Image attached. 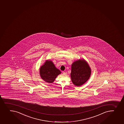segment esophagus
<instances>
[{
	"instance_id": "1",
	"label": "esophagus",
	"mask_w": 124,
	"mask_h": 124,
	"mask_svg": "<svg viewBox=\"0 0 124 124\" xmlns=\"http://www.w3.org/2000/svg\"><path fill=\"white\" fill-rule=\"evenodd\" d=\"M63 74H66L67 72H65V71H63Z\"/></svg>"
}]
</instances>
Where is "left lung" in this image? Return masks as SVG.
<instances>
[{
    "label": "left lung",
    "instance_id": "8db88e82",
    "mask_svg": "<svg viewBox=\"0 0 124 124\" xmlns=\"http://www.w3.org/2000/svg\"><path fill=\"white\" fill-rule=\"evenodd\" d=\"M91 73L89 65L84 60L75 61L72 65L71 78L73 84L80 86L88 80Z\"/></svg>",
    "mask_w": 124,
    "mask_h": 124
}]
</instances>
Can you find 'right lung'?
<instances>
[{
    "instance_id": "obj_1",
    "label": "right lung",
    "mask_w": 124,
    "mask_h": 124,
    "mask_svg": "<svg viewBox=\"0 0 124 124\" xmlns=\"http://www.w3.org/2000/svg\"><path fill=\"white\" fill-rule=\"evenodd\" d=\"M40 74L46 82L52 83L58 75L61 73L52 61H47L40 68Z\"/></svg>"
}]
</instances>
